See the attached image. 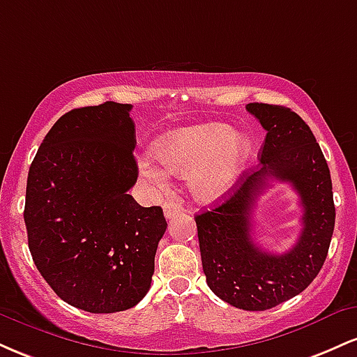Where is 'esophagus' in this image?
Here are the masks:
<instances>
[{"label":"esophagus","instance_id":"1","mask_svg":"<svg viewBox=\"0 0 357 357\" xmlns=\"http://www.w3.org/2000/svg\"><path fill=\"white\" fill-rule=\"evenodd\" d=\"M165 216L167 220H171L173 218V216H176L178 215V213H181V210H183V204L178 202V199L176 198H171V199H167V202L165 203Z\"/></svg>","mask_w":357,"mask_h":357}]
</instances>
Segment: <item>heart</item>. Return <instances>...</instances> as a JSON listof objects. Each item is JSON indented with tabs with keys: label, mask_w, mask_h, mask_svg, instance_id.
Returning a JSON list of instances; mask_svg holds the SVG:
<instances>
[{
	"label": "heart",
	"mask_w": 357,
	"mask_h": 357,
	"mask_svg": "<svg viewBox=\"0 0 357 357\" xmlns=\"http://www.w3.org/2000/svg\"><path fill=\"white\" fill-rule=\"evenodd\" d=\"M155 154L167 173L190 178L192 195L202 202H213L235 184L250 154V142L221 122L179 127L165 134ZM141 174L151 184L162 188L166 173L146 159Z\"/></svg>",
	"instance_id": "obj_1"
}]
</instances>
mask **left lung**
Listing matches in <instances>:
<instances>
[{
  "label": "left lung",
  "mask_w": 357,
  "mask_h": 357,
  "mask_svg": "<svg viewBox=\"0 0 357 357\" xmlns=\"http://www.w3.org/2000/svg\"><path fill=\"white\" fill-rule=\"evenodd\" d=\"M247 110L267 130L260 166L235 183L228 199L195 220L210 289L236 309L267 310L298 296L321 272L335 208L329 166L302 117L284 105L258 102ZM272 178L292 183L305 208L301 236L282 256L265 252L251 240V210Z\"/></svg>",
  "instance_id": "8db88e82"
}]
</instances>
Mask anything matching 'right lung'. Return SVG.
<instances>
[{"instance_id":"add662e5","label":"right lung","mask_w":357,"mask_h":357,"mask_svg":"<svg viewBox=\"0 0 357 357\" xmlns=\"http://www.w3.org/2000/svg\"><path fill=\"white\" fill-rule=\"evenodd\" d=\"M130 104L73 109L40 144L26 181L24 225L31 257L61 301L92 314L121 312L151 287L167 223L141 206Z\"/></svg>"}]
</instances>
